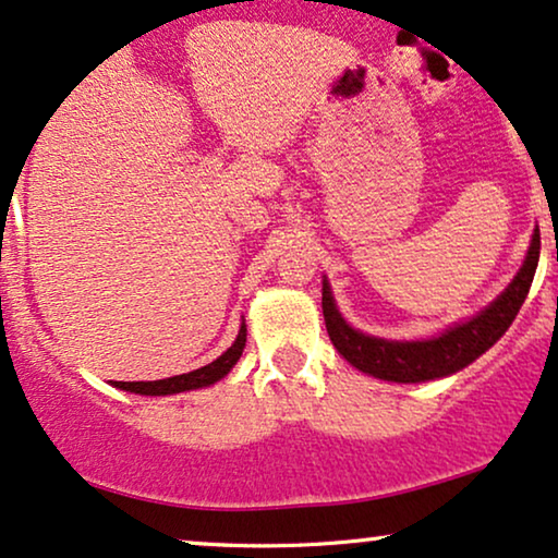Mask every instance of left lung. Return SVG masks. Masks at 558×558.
Segmentation results:
<instances>
[{"instance_id": "obj_1", "label": "left lung", "mask_w": 558, "mask_h": 558, "mask_svg": "<svg viewBox=\"0 0 558 558\" xmlns=\"http://www.w3.org/2000/svg\"><path fill=\"white\" fill-rule=\"evenodd\" d=\"M538 255L541 231L535 229L525 263L520 267V272L514 275L512 283L507 286V291L471 322L456 324L446 335L433 337V340L425 342H389L355 331L350 324H344L340 312H337L329 283L324 280L322 312L329 340L340 350L344 361L355 365L357 371L368 373V376L397 380V384H420V380L450 376V373L474 363L514 322L527 291H531L535 267H538Z\"/></svg>"}]
</instances>
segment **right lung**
Segmentation results:
<instances>
[{
	"mask_svg": "<svg viewBox=\"0 0 558 558\" xmlns=\"http://www.w3.org/2000/svg\"><path fill=\"white\" fill-rule=\"evenodd\" d=\"M244 342H246V324H242V329H239L236 342L231 344V348L223 352L221 357H216L214 363L203 365V368L182 373V376L161 378V380H112V386H116V389H123V391L146 393V397H165V393L201 389V386H210V384H216V380H221L231 368H234L239 357H242Z\"/></svg>",
	"mask_w": 558,
	"mask_h": 558,
	"instance_id": "1",
	"label": "right lung"
}]
</instances>
